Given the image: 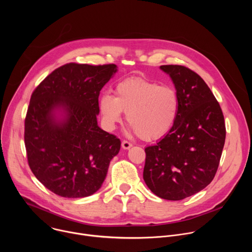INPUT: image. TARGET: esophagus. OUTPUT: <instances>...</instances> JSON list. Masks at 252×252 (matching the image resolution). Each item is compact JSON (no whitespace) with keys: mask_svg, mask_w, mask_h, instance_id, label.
I'll list each match as a JSON object with an SVG mask.
<instances>
[{"mask_svg":"<svg viewBox=\"0 0 252 252\" xmlns=\"http://www.w3.org/2000/svg\"><path fill=\"white\" fill-rule=\"evenodd\" d=\"M132 147V143L131 142H129V141H127V140H123V142H122V148L124 149V150H128V149H130Z\"/></svg>","mask_w":252,"mask_h":252,"instance_id":"obj_1","label":"esophagus"}]
</instances>
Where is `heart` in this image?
<instances>
[{
    "label": "heart",
    "instance_id": "1",
    "mask_svg": "<svg viewBox=\"0 0 252 252\" xmlns=\"http://www.w3.org/2000/svg\"><path fill=\"white\" fill-rule=\"evenodd\" d=\"M116 95L105 93L98 100L102 124L114 130L122 122L124 113L129 128L145 140L158 139L172 127L179 109L176 91L142 78H129L120 82Z\"/></svg>",
    "mask_w": 252,
    "mask_h": 252
}]
</instances>
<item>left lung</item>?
I'll list each match as a JSON object with an SVG mask.
<instances>
[{
  "instance_id": "left-lung-1",
  "label": "left lung",
  "mask_w": 252,
  "mask_h": 252,
  "mask_svg": "<svg viewBox=\"0 0 252 252\" xmlns=\"http://www.w3.org/2000/svg\"><path fill=\"white\" fill-rule=\"evenodd\" d=\"M178 95L170 130L145 149L143 179L158 197L182 200L205 189L217 173L225 141L222 111L205 82L178 64L160 65Z\"/></svg>"
}]
</instances>
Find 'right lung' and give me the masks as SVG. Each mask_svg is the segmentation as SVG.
Listing matches in <instances>:
<instances>
[{"label": "right lung", "instance_id": "add662e5", "mask_svg": "<svg viewBox=\"0 0 252 252\" xmlns=\"http://www.w3.org/2000/svg\"><path fill=\"white\" fill-rule=\"evenodd\" d=\"M117 71L114 63H69L32 94L25 120L28 162L38 181L60 196L94 194L120 152V138L96 120L99 92Z\"/></svg>", "mask_w": 252, "mask_h": 252}]
</instances>
